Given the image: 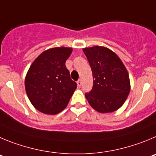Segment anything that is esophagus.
Returning a JSON list of instances; mask_svg holds the SVG:
<instances>
[{
	"label": "esophagus",
	"mask_w": 156,
	"mask_h": 156,
	"mask_svg": "<svg viewBox=\"0 0 156 156\" xmlns=\"http://www.w3.org/2000/svg\"><path fill=\"white\" fill-rule=\"evenodd\" d=\"M77 85H78V88H80V87H81V80H78V81H77Z\"/></svg>",
	"instance_id": "obj_1"
}]
</instances>
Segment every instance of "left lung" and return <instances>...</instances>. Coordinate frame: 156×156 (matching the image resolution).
<instances>
[{"mask_svg": "<svg viewBox=\"0 0 156 156\" xmlns=\"http://www.w3.org/2000/svg\"><path fill=\"white\" fill-rule=\"evenodd\" d=\"M93 78L92 90L85 93L90 106L99 113H111L121 107L130 90L129 75L121 60L104 47L83 49Z\"/></svg>", "mask_w": 156, "mask_h": 156, "instance_id": "left-lung-1", "label": "left lung"}]
</instances>
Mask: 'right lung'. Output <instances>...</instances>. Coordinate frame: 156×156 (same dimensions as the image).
Returning <instances> with one entry per match:
<instances>
[{
	"label": "right lung",
	"instance_id": "1",
	"mask_svg": "<svg viewBox=\"0 0 156 156\" xmlns=\"http://www.w3.org/2000/svg\"><path fill=\"white\" fill-rule=\"evenodd\" d=\"M72 49L55 47L42 53L30 66L25 86L31 103L46 114H57L67 106L77 88L65 66Z\"/></svg>",
	"mask_w": 156,
	"mask_h": 156
}]
</instances>
